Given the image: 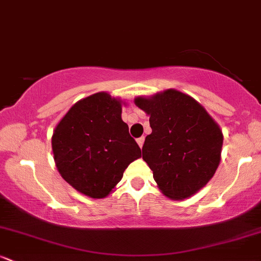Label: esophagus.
Here are the masks:
<instances>
[{
    "label": "esophagus",
    "mask_w": 261,
    "mask_h": 261,
    "mask_svg": "<svg viewBox=\"0 0 261 261\" xmlns=\"http://www.w3.org/2000/svg\"><path fill=\"white\" fill-rule=\"evenodd\" d=\"M143 142H145V137H140V139H137V145H139L140 147H142Z\"/></svg>",
    "instance_id": "esophagus-1"
}]
</instances>
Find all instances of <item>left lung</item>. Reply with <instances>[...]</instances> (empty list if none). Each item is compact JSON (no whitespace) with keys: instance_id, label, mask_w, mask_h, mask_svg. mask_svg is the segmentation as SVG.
Returning a JSON list of instances; mask_svg holds the SVG:
<instances>
[{"instance_id":"obj_1","label":"left lung","mask_w":261,"mask_h":261,"mask_svg":"<svg viewBox=\"0 0 261 261\" xmlns=\"http://www.w3.org/2000/svg\"><path fill=\"white\" fill-rule=\"evenodd\" d=\"M149 116L142 158L164 196L184 200L210 181L221 161L223 135L199 101L176 89L135 98Z\"/></svg>"}]
</instances>
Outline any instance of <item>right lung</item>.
Instances as JSON below:
<instances>
[{"mask_svg": "<svg viewBox=\"0 0 261 261\" xmlns=\"http://www.w3.org/2000/svg\"><path fill=\"white\" fill-rule=\"evenodd\" d=\"M122 104L109 93H95L74 103L54 130L56 168L71 187L92 199L109 195L128 164L141 157L121 119Z\"/></svg>", "mask_w": 261, "mask_h": 261, "instance_id": "1", "label": "right lung"}]
</instances>
